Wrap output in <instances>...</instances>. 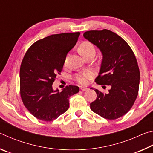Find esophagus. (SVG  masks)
I'll use <instances>...</instances> for the list:
<instances>
[{
    "label": "esophagus",
    "mask_w": 153,
    "mask_h": 153,
    "mask_svg": "<svg viewBox=\"0 0 153 153\" xmlns=\"http://www.w3.org/2000/svg\"><path fill=\"white\" fill-rule=\"evenodd\" d=\"M88 89V88H85V87H81V88H80V90H81L82 91H83V92L86 91Z\"/></svg>",
    "instance_id": "34e87169"
}]
</instances>
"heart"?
<instances>
[{
  "instance_id": "1",
  "label": "heart",
  "mask_w": 153,
  "mask_h": 153,
  "mask_svg": "<svg viewBox=\"0 0 153 153\" xmlns=\"http://www.w3.org/2000/svg\"><path fill=\"white\" fill-rule=\"evenodd\" d=\"M79 51L81 55L86 57V56L90 55H95V48L94 46L91 42L88 41H84L82 42L79 46ZM69 55H67L65 58L67 61L68 59ZM92 74L90 71H85L83 73L79 74L76 76V80L80 84L86 85L88 83L89 80L92 77Z\"/></svg>"
}]
</instances>
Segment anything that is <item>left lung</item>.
<instances>
[{"instance_id":"left-lung-1","label":"left lung","mask_w":153,"mask_h":153,"mask_svg":"<svg viewBox=\"0 0 153 153\" xmlns=\"http://www.w3.org/2000/svg\"><path fill=\"white\" fill-rule=\"evenodd\" d=\"M84 37L97 46L102 55L95 82L111 87L107 94L94 88L97 97L90 103V108L107 120L122 117L130 110L138 96L140 71L136 56L128 44L110 30L88 31Z\"/></svg>"}]
</instances>
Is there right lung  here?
Returning a JSON list of instances; mask_svg holds the SVG:
<instances>
[{
  "mask_svg": "<svg viewBox=\"0 0 153 153\" xmlns=\"http://www.w3.org/2000/svg\"><path fill=\"white\" fill-rule=\"evenodd\" d=\"M79 35L75 32L47 36L33 43L23 59L21 97L27 109L38 120H55L69 108V98L79 92V87L71 85L59 92L53 88V84Z\"/></svg>",
  "mask_w": 153,
  "mask_h": 153,
  "instance_id": "1",
  "label": "right lung"
}]
</instances>
